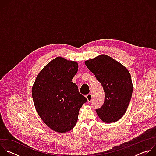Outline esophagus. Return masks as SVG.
<instances>
[{
    "label": "esophagus",
    "mask_w": 156,
    "mask_h": 156,
    "mask_svg": "<svg viewBox=\"0 0 156 156\" xmlns=\"http://www.w3.org/2000/svg\"><path fill=\"white\" fill-rule=\"evenodd\" d=\"M86 99H87V100L88 102H90V101L92 100V99H93V96H92V94H91V93L87 94L86 96Z\"/></svg>",
    "instance_id": "esophagus-1"
}]
</instances>
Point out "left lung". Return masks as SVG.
Instances as JSON below:
<instances>
[{"mask_svg": "<svg viewBox=\"0 0 156 156\" xmlns=\"http://www.w3.org/2000/svg\"><path fill=\"white\" fill-rule=\"evenodd\" d=\"M88 69L94 74L105 92L104 104L96 109L104 122H115L126 112L133 93L129 72L126 67L108 55H101L85 61Z\"/></svg>", "mask_w": 156, "mask_h": 156, "instance_id": "8db88e82", "label": "left lung"}]
</instances>
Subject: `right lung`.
Listing matches in <instances>:
<instances>
[{
    "instance_id": "right-lung-1",
    "label": "right lung",
    "mask_w": 156,
    "mask_h": 156,
    "mask_svg": "<svg viewBox=\"0 0 156 156\" xmlns=\"http://www.w3.org/2000/svg\"><path fill=\"white\" fill-rule=\"evenodd\" d=\"M76 62L57 57L39 72L32 87L37 112L52 130L65 133L75 126L87 99L72 81L78 72Z\"/></svg>"
}]
</instances>
